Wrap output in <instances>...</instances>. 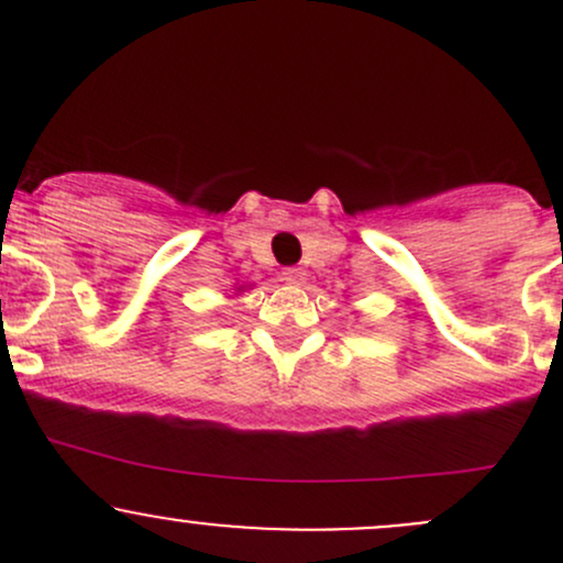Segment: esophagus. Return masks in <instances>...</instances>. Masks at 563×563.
<instances>
[{"mask_svg":"<svg viewBox=\"0 0 563 563\" xmlns=\"http://www.w3.org/2000/svg\"><path fill=\"white\" fill-rule=\"evenodd\" d=\"M305 277H308V272L302 266H288V269H283V280L291 283V286H302Z\"/></svg>","mask_w":563,"mask_h":563,"instance_id":"obj_1","label":"esophagus"}]
</instances>
